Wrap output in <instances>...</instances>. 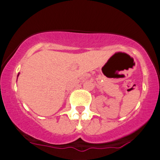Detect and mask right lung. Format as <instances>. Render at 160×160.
<instances>
[{
    "label": "right lung",
    "instance_id": "add662e5",
    "mask_svg": "<svg viewBox=\"0 0 160 160\" xmlns=\"http://www.w3.org/2000/svg\"><path fill=\"white\" fill-rule=\"evenodd\" d=\"M18 75H19V74H18Z\"/></svg>",
    "mask_w": 160,
    "mask_h": 160
}]
</instances>
